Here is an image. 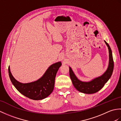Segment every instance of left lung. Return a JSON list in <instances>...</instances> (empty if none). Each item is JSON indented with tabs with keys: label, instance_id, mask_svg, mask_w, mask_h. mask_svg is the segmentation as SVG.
<instances>
[{
	"label": "left lung",
	"instance_id": "8db88e82",
	"mask_svg": "<svg viewBox=\"0 0 121 121\" xmlns=\"http://www.w3.org/2000/svg\"><path fill=\"white\" fill-rule=\"evenodd\" d=\"M109 49V65L107 70L102 75L88 82H83L78 79L74 73L71 67H69V73L70 78L74 87L79 92L84 94H91L96 93L99 91L108 81L113 73L114 68V62L113 60L112 50L106 41L104 40Z\"/></svg>",
	"mask_w": 121,
	"mask_h": 121
}]
</instances>
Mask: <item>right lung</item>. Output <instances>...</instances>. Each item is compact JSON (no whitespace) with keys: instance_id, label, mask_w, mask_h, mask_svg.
I'll list each match as a JSON object with an SVG mask.
<instances>
[{"instance_id":"right-lung-1","label":"right lung","mask_w":121,"mask_h":121,"mask_svg":"<svg viewBox=\"0 0 121 121\" xmlns=\"http://www.w3.org/2000/svg\"><path fill=\"white\" fill-rule=\"evenodd\" d=\"M62 63L59 62L51 65L43 75L37 81L28 83H22L14 78L8 68L9 75L12 84L20 93L35 100L45 99L52 92L56 74Z\"/></svg>"}]
</instances>
